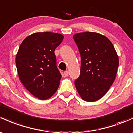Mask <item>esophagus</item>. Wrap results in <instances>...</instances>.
Here are the masks:
<instances>
[{"mask_svg": "<svg viewBox=\"0 0 133 133\" xmlns=\"http://www.w3.org/2000/svg\"><path fill=\"white\" fill-rule=\"evenodd\" d=\"M64 76H68V75H69V72H68V71H64Z\"/></svg>", "mask_w": 133, "mask_h": 133, "instance_id": "obj_1", "label": "esophagus"}]
</instances>
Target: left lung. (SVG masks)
I'll return each mask as SVG.
<instances>
[{
	"mask_svg": "<svg viewBox=\"0 0 133 133\" xmlns=\"http://www.w3.org/2000/svg\"><path fill=\"white\" fill-rule=\"evenodd\" d=\"M73 39L81 57L79 76L75 84L85 101L100 99L114 83L118 67V57L111 41L96 32L76 34Z\"/></svg>",
	"mask_w": 133,
	"mask_h": 133,
	"instance_id": "obj_1",
	"label": "left lung"
}]
</instances>
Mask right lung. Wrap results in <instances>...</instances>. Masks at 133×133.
Returning <instances> with one entry per match:
<instances>
[{
	"instance_id": "add662e5",
	"label": "right lung",
	"mask_w": 133,
	"mask_h": 133,
	"mask_svg": "<svg viewBox=\"0 0 133 133\" xmlns=\"http://www.w3.org/2000/svg\"><path fill=\"white\" fill-rule=\"evenodd\" d=\"M64 36L37 32L26 37L19 46L16 65L22 84L35 97L47 99L58 89L61 74L57 67L55 48Z\"/></svg>"
}]
</instances>
